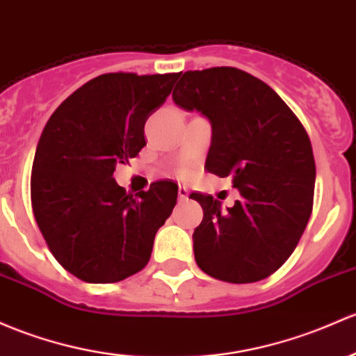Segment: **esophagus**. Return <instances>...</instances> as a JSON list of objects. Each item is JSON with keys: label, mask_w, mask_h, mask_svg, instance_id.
I'll return each instance as SVG.
<instances>
[{"label": "esophagus", "mask_w": 356, "mask_h": 356, "mask_svg": "<svg viewBox=\"0 0 356 356\" xmlns=\"http://www.w3.org/2000/svg\"><path fill=\"white\" fill-rule=\"evenodd\" d=\"M189 197V189L184 188V186H179V200L186 201Z\"/></svg>", "instance_id": "34e87169"}]
</instances>
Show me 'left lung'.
<instances>
[{"label":"left lung","mask_w":356,"mask_h":356,"mask_svg":"<svg viewBox=\"0 0 356 356\" xmlns=\"http://www.w3.org/2000/svg\"><path fill=\"white\" fill-rule=\"evenodd\" d=\"M172 99L211 124L207 170L230 175L232 208L193 193L203 222L193 234L197 266L216 280L252 283L290 257L309 223L316 162L304 126L282 97L237 68L186 71Z\"/></svg>","instance_id":"left-lung-1"}]
</instances>
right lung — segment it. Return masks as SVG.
<instances>
[{"label":"right lung","instance_id":"right-lung-1","mask_svg":"<svg viewBox=\"0 0 356 356\" xmlns=\"http://www.w3.org/2000/svg\"><path fill=\"white\" fill-rule=\"evenodd\" d=\"M179 76L100 74L71 93L40 134L30 181L33 216L56 261L83 282H121L147 266L177 203L174 182H153L134 197L114 170L147 145L145 122Z\"/></svg>","mask_w":356,"mask_h":356}]
</instances>
